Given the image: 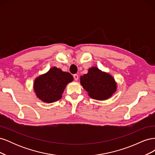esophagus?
<instances>
[{"label": "esophagus", "instance_id": "esophagus-1", "mask_svg": "<svg viewBox=\"0 0 155 155\" xmlns=\"http://www.w3.org/2000/svg\"><path fill=\"white\" fill-rule=\"evenodd\" d=\"M73 76H74V79H75V80H76V81H77L78 79V78H79V76H78V74H74Z\"/></svg>", "mask_w": 155, "mask_h": 155}]
</instances>
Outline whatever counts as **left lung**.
<instances>
[{"instance_id": "left-lung-1", "label": "left lung", "mask_w": 155, "mask_h": 155, "mask_svg": "<svg viewBox=\"0 0 155 155\" xmlns=\"http://www.w3.org/2000/svg\"><path fill=\"white\" fill-rule=\"evenodd\" d=\"M80 83L88 96L96 100H106L117 90L114 78L97 67L89 68L88 73L80 77Z\"/></svg>"}]
</instances>
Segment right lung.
Returning a JSON list of instances; mask_svg holds the SVG:
<instances>
[{
	"label": "right lung",
	"mask_w": 155,
	"mask_h": 155,
	"mask_svg": "<svg viewBox=\"0 0 155 155\" xmlns=\"http://www.w3.org/2000/svg\"><path fill=\"white\" fill-rule=\"evenodd\" d=\"M73 80V76L69 72L54 67L35 79L34 91L40 100L51 104L62 97L67 85Z\"/></svg>",
	"instance_id": "right-lung-1"
}]
</instances>
